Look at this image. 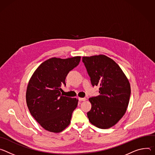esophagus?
Instances as JSON below:
<instances>
[{
  "mask_svg": "<svg viewBox=\"0 0 155 155\" xmlns=\"http://www.w3.org/2000/svg\"><path fill=\"white\" fill-rule=\"evenodd\" d=\"M78 99H79V101H85V100H86V98H79Z\"/></svg>",
  "mask_w": 155,
  "mask_h": 155,
  "instance_id": "1",
  "label": "esophagus"
}]
</instances>
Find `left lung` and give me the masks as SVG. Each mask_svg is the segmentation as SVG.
<instances>
[{"label":"left lung","mask_w":155,"mask_h":155,"mask_svg":"<svg viewBox=\"0 0 155 155\" xmlns=\"http://www.w3.org/2000/svg\"><path fill=\"white\" fill-rule=\"evenodd\" d=\"M92 85H98L99 95L89 98L90 122L100 129L115 125L125 114L130 96V84L119 66L104 55L83 57Z\"/></svg>","instance_id":"8db88e82"}]
</instances>
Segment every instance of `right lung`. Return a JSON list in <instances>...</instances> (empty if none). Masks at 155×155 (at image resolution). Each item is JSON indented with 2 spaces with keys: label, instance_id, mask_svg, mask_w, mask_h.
Instances as JSON below:
<instances>
[{
  "label": "right lung",
  "instance_id": "1",
  "mask_svg": "<svg viewBox=\"0 0 155 155\" xmlns=\"http://www.w3.org/2000/svg\"><path fill=\"white\" fill-rule=\"evenodd\" d=\"M81 57L50 58L37 68L28 85L26 98L30 113L45 130L60 132L71 122L78 100L61 94L60 87Z\"/></svg>",
  "mask_w": 155,
  "mask_h": 155
}]
</instances>
